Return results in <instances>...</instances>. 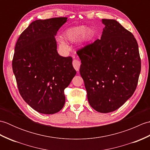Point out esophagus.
Masks as SVG:
<instances>
[{"instance_id":"34e87169","label":"esophagus","mask_w":150,"mask_h":150,"mask_svg":"<svg viewBox=\"0 0 150 150\" xmlns=\"http://www.w3.org/2000/svg\"><path fill=\"white\" fill-rule=\"evenodd\" d=\"M73 67H74V68L76 69V71H79V68H80L81 62L79 60H78L77 59H74L73 60Z\"/></svg>"}]
</instances>
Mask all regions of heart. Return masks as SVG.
I'll use <instances>...</instances> for the list:
<instances>
[{"mask_svg": "<svg viewBox=\"0 0 150 150\" xmlns=\"http://www.w3.org/2000/svg\"><path fill=\"white\" fill-rule=\"evenodd\" d=\"M95 31L91 28L85 26H77L68 28L64 31L63 39L68 42H74L81 37L82 42H87L94 37ZM59 46L63 50L68 49V44L62 39H59Z\"/></svg>", "mask_w": 150, "mask_h": 150, "instance_id": "1", "label": "heart"}]
</instances>
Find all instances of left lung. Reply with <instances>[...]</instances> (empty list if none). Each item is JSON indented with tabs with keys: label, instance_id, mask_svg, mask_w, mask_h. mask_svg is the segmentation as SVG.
Listing matches in <instances>:
<instances>
[{
	"label": "left lung",
	"instance_id": "1",
	"mask_svg": "<svg viewBox=\"0 0 150 150\" xmlns=\"http://www.w3.org/2000/svg\"><path fill=\"white\" fill-rule=\"evenodd\" d=\"M100 39L77 50L88 100L98 112L117 110L132 96L141 69L138 44L117 21L103 19Z\"/></svg>",
	"mask_w": 150,
	"mask_h": 150
}]
</instances>
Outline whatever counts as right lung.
Masks as SVG:
<instances>
[{
	"mask_svg": "<svg viewBox=\"0 0 150 150\" xmlns=\"http://www.w3.org/2000/svg\"><path fill=\"white\" fill-rule=\"evenodd\" d=\"M67 17L37 20L18 37L12 61L21 97L39 113L54 114L65 104L64 91L77 73L71 57L59 55L55 35Z\"/></svg>",
	"mask_w": 150,
	"mask_h": 150,
	"instance_id": "right-lung-1",
	"label": "right lung"
}]
</instances>
